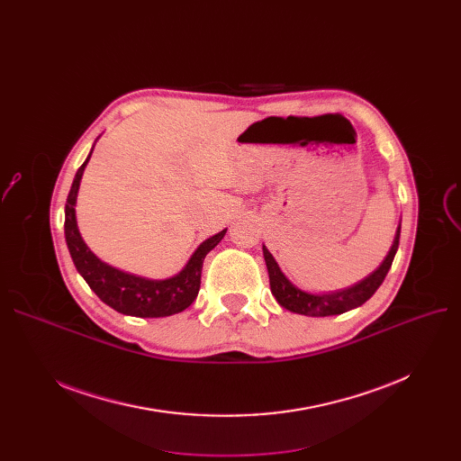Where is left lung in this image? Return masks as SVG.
<instances>
[{
  "instance_id": "1",
  "label": "left lung",
  "mask_w": 461,
  "mask_h": 461,
  "mask_svg": "<svg viewBox=\"0 0 461 461\" xmlns=\"http://www.w3.org/2000/svg\"><path fill=\"white\" fill-rule=\"evenodd\" d=\"M398 245H400V224H398L389 254H386L383 263L372 275L353 284L351 287L338 289V292H329V294H310L289 282L287 276L280 271L273 254L263 245V258H265V263H267L271 294L275 295V299L278 301V304L282 308L294 312V313H301V316L323 318V316H336V313H344L348 310H353L360 304H365L377 292V287L383 284L386 273H389V269H391Z\"/></svg>"
}]
</instances>
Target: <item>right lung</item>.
<instances>
[{
	"instance_id": "add662e5",
	"label": "right lung",
	"mask_w": 461,
	"mask_h": 461,
	"mask_svg": "<svg viewBox=\"0 0 461 461\" xmlns=\"http://www.w3.org/2000/svg\"><path fill=\"white\" fill-rule=\"evenodd\" d=\"M91 153L93 149L89 151L86 162L78 167L65 203V240L70 258L77 265V271L84 276V280L96 294V297L108 306H112L113 310L125 313V316L166 318L183 312L198 297L205 256L221 243L228 230H222L216 235L205 239L203 243L194 250L185 267L177 275L164 280H151L112 267V265L104 263L89 250L86 240L80 235L77 222L75 207L78 198V188L84 169L91 158Z\"/></svg>"
}]
</instances>
